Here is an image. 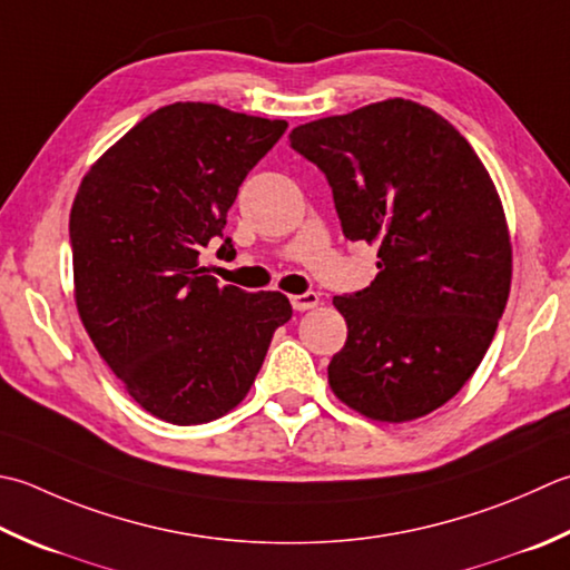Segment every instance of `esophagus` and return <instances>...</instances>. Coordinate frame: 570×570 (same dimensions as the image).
<instances>
[{
    "label": "esophagus",
    "instance_id": "esophagus-1",
    "mask_svg": "<svg viewBox=\"0 0 570 570\" xmlns=\"http://www.w3.org/2000/svg\"><path fill=\"white\" fill-rule=\"evenodd\" d=\"M321 304V296L316 292H306V294H296L292 296V306L294 311H311Z\"/></svg>",
    "mask_w": 570,
    "mask_h": 570
}]
</instances>
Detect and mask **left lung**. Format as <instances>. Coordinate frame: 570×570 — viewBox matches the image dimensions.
<instances>
[{"mask_svg": "<svg viewBox=\"0 0 570 570\" xmlns=\"http://www.w3.org/2000/svg\"><path fill=\"white\" fill-rule=\"evenodd\" d=\"M326 175L345 239L377 247V276L333 298L348 341L328 383L381 422L428 415L460 393L492 343L511 244L492 177L434 110L390 98L288 132Z\"/></svg>", "mask_w": 570, "mask_h": 570, "instance_id": "obj_1", "label": "left lung"}]
</instances>
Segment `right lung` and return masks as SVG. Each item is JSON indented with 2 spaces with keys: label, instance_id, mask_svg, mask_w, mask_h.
Segmentation results:
<instances>
[{
  "label": "right lung",
  "instance_id": "obj_1",
  "mask_svg": "<svg viewBox=\"0 0 570 570\" xmlns=\"http://www.w3.org/2000/svg\"><path fill=\"white\" fill-rule=\"evenodd\" d=\"M284 130L286 120L173 104L130 128L78 187V316L130 397L173 425L237 407L292 318L284 294L219 286L197 262L209 239H225L239 185ZM219 252H234L229 237Z\"/></svg>",
  "mask_w": 570,
  "mask_h": 570
}]
</instances>
